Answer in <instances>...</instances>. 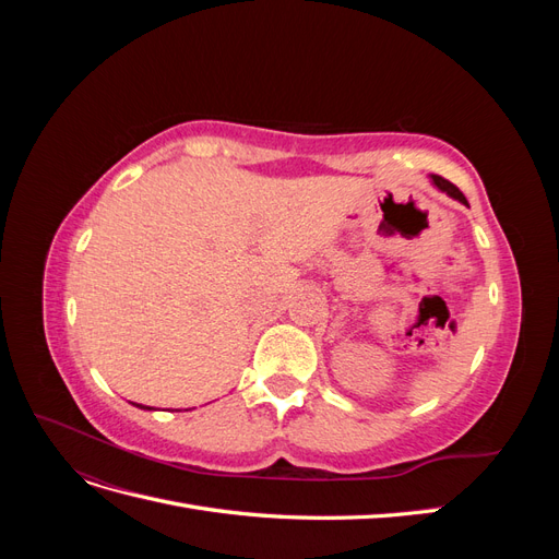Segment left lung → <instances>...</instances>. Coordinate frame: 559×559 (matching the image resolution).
<instances>
[{"label":"left lung","mask_w":559,"mask_h":559,"mask_svg":"<svg viewBox=\"0 0 559 559\" xmlns=\"http://www.w3.org/2000/svg\"><path fill=\"white\" fill-rule=\"evenodd\" d=\"M431 179H433V183L438 186V189L441 191H445L450 198H454V200H460V202H464V205H468L466 202V198H464V193L456 189V186L452 183V181H448V179H443V177H438V175H431Z\"/></svg>","instance_id":"1"}]
</instances>
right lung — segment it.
Wrapping results in <instances>:
<instances>
[{"mask_svg": "<svg viewBox=\"0 0 559 559\" xmlns=\"http://www.w3.org/2000/svg\"><path fill=\"white\" fill-rule=\"evenodd\" d=\"M140 408H146V405H140ZM146 411H151V408H146Z\"/></svg>", "mask_w": 559, "mask_h": 559, "instance_id": "right-lung-1", "label": "right lung"}]
</instances>
